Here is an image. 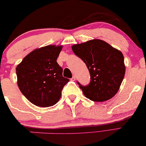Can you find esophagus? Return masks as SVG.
<instances>
[{
	"label": "esophagus",
	"instance_id": "obj_1",
	"mask_svg": "<svg viewBox=\"0 0 146 146\" xmlns=\"http://www.w3.org/2000/svg\"><path fill=\"white\" fill-rule=\"evenodd\" d=\"M71 80H72V81H75V76H73V77L71 79Z\"/></svg>",
	"mask_w": 146,
	"mask_h": 146
}]
</instances>
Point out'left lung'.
Masks as SVG:
<instances>
[{
    "label": "left lung",
    "instance_id": "left-lung-1",
    "mask_svg": "<svg viewBox=\"0 0 146 146\" xmlns=\"http://www.w3.org/2000/svg\"><path fill=\"white\" fill-rule=\"evenodd\" d=\"M72 50L86 65L90 82L82 86L84 95L94 102H105L118 92L125 77L124 56L121 51L105 41L93 39L72 46Z\"/></svg>",
    "mask_w": 146,
    "mask_h": 146
}]
</instances>
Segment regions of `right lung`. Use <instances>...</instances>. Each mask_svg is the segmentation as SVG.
<instances>
[{
    "instance_id": "obj_1",
    "label": "right lung",
    "mask_w": 146,
    "mask_h": 146,
    "mask_svg": "<svg viewBox=\"0 0 146 146\" xmlns=\"http://www.w3.org/2000/svg\"><path fill=\"white\" fill-rule=\"evenodd\" d=\"M62 48V46L48 45L34 50L17 65V85L34 105L42 108L55 105L69 82L56 62Z\"/></svg>"
}]
</instances>
